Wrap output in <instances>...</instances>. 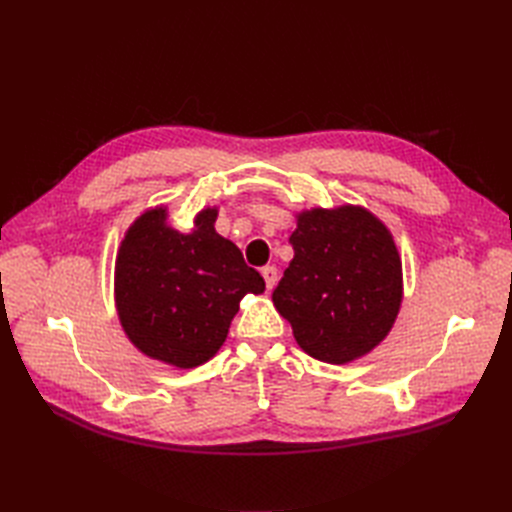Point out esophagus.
<instances>
[{"instance_id":"34e87169","label":"esophagus","mask_w":512,"mask_h":512,"mask_svg":"<svg viewBox=\"0 0 512 512\" xmlns=\"http://www.w3.org/2000/svg\"><path fill=\"white\" fill-rule=\"evenodd\" d=\"M262 278H265L267 290H271L275 286V282H278V269H275V267H262Z\"/></svg>"}]
</instances>
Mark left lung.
<instances>
[{"instance_id":"obj_1","label":"left lung","mask_w":512,"mask_h":512,"mask_svg":"<svg viewBox=\"0 0 512 512\" xmlns=\"http://www.w3.org/2000/svg\"><path fill=\"white\" fill-rule=\"evenodd\" d=\"M295 256L273 306L299 347L327 364L364 357L390 334L403 301V265L390 230L364 206L310 209L290 234Z\"/></svg>"}]
</instances>
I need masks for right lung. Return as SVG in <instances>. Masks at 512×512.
I'll list each match as a JSON object with an SVG mask.
<instances>
[{
	"label": "right lung",
	"instance_id": "right-lung-1",
	"mask_svg": "<svg viewBox=\"0 0 512 512\" xmlns=\"http://www.w3.org/2000/svg\"><path fill=\"white\" fill-rule=\"evenodd\" d=\"M217 209H202L193 230L168 224L157 206L135 219L116 256L114 293L124 334L144 355L196 368L222 349L247 293L265 290L232 241L215 232Z\"/></svg>",
	"mask_w": 512,
	"mask_h": 512
}]
</instances>
